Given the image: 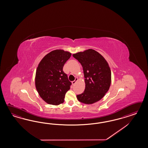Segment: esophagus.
Returning a JSON list of instances; mask_svg holds the SVG:
<instances>
[{
	"label": "esophagus",
	"mask_w": 148,
	"mask_h": 148,
	"mask_svg": "<svg viewBox=\"0 0 148 148\" xmlns=\"http://www.w3.org/2000/svg\"><path fill=\"white\" fill-rule=\"evenodd\" d=\"M77 80H78V79H77V77H76V78H75V80L73 81H72V84H73V85H75V83L76 82V81Z\"/></svg>",
	"instance_id": "esophagus-1"
}]
</instances>
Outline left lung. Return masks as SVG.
Returning <instances> with one entry per match:
<instances>
[{
    "mask_svg": "<svg viewBox=\"0 0 148 148\" xmlns=\"http://www.w3.org/2000/svg\"><path fill=\"white\" fill-rule=\"evenodd\" d=\"M83 68L86 87L84 92L77 95L79 101L92 104L103 98L111 82V72L103 56L93 49L73 54Z\"/></svg>",
    "mask_w": 148,
    "mask_h": 148,
    "instance_id": "obj_1",
    "label": "left lung"
}]
</instances>
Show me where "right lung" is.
<instances>
[{
	"instance_id": "obj_1",
	"label": "right lung",
	"mask_w": 148,
	"mask_h": 148,
	"mask_svg": "<svg viewBox=\"0 0 148 148\" xmlns=\"http://www.w3.org/2000/svg\"><path fill=\"white\" fill-rule=\"evenodd\" d=\"M71 53L63 50H55L46 55L37 68L36 90L46 103L58 105L64 102L65 94L72 85L63 72L65 63Z\"/></svg>"
}]
</instances>
